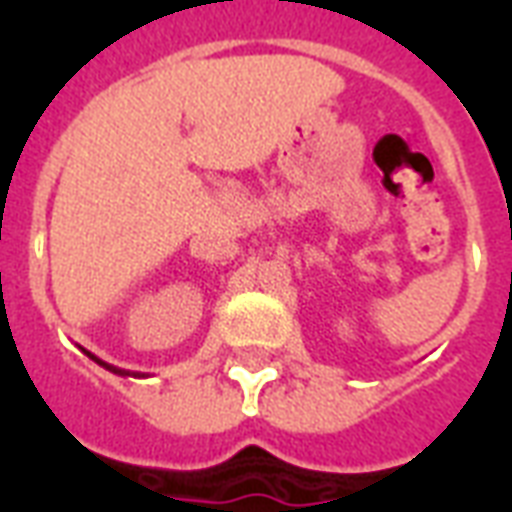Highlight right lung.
<instances>
[{"label": "right lung", "mask_w": 512, "mask_h": 512, "mask_svg": "<svg viewBox=\"0 0 512 512\" xmlns=\"http://www.w3.org/2000/svg\"><path fill=\"white\" fill-rule=\"evenodd\" d=\"M83 351H85V349H83ZM85 354H88V357H91L93 362H99L101 368H107L109 373H117V376H139V373H128V370H120V368H115V365H109V362L99 360V357H96V354H91V351H85Z\"/></svg>", "instance_id": "add662e5"}]
</instances>
